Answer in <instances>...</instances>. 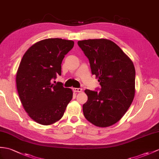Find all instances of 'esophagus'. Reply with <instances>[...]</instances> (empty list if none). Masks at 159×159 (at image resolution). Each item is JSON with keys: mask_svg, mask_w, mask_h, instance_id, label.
<instances>
[{"mask_svg": "<svg viewBox=\"0 0 159 159\" xmlns=\"http://www.w3.org/2000/svg\"><path fill=\"white\" fill-rule=\"evenodd\" d=\"M73 91L75 92H82L83 89L81 88H73Z\"/></svg>", "mask_w": 159, "mask_h": 159, "instance_id": "1", "label": "esophagus"}]
</instances>
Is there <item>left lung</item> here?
<instances>
[{"label":"left lung","instance_id":"obj_1","mask_svg":"<svg viewBox=\"0 0 159 159\" xmlns=\"http://www.w3.org/2000/svg\"><path fill=\"white\" fill-rule=\"evenodd\" d=\"M78 45L88 57L91 72L102 87L99 92L84 90L88 99L83 106L84 116L97 127L111 126L121 119L134 100V63L108 39L79 40Z\"/></svg>","mask_w":159,"mask_h":159}]
</instances>
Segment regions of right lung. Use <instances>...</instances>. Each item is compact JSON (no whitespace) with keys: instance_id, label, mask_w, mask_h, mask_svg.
<instances>
[{"instance_id":"obj_1","label":"right lung","mask_w":159,"mask_h":159,"mask_svg":"<svg viewBox=\"0 0 159 159\" xmlns=\"http://www.w3.org/2000/svg\"><path fill=\"white\" fill-rule=\"evenodd\" d=\"M75 45L72 40L47 39L34 43L25 51L16 74V86L21 104L36 123L50 125L60 120L72 99L71 89L51 83L65 55Z\"/></svg>"}]
</instances>
